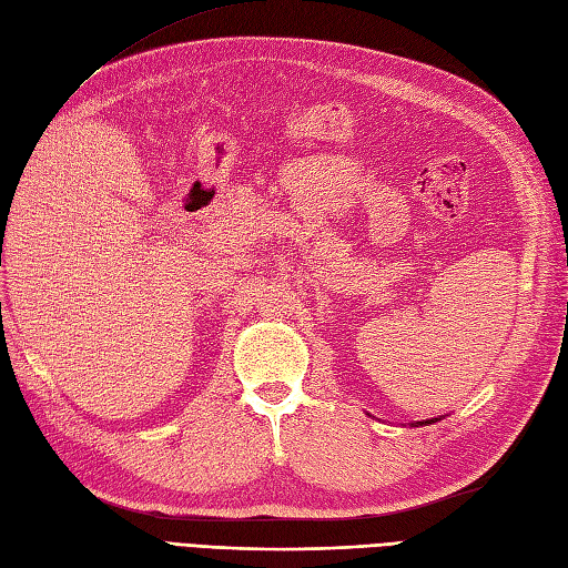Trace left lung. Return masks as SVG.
Masks as SVG:
<instances>
[{
	"label": "left lung",
	"instance_id": "8db88e82",
	"mask_svg": "<svg viewBox=\"0 0 568 568\" xmlns=\"http://www.w3.org/2000/svg\"><path fill=\"white\" fill-rule=\"evenodd\" d=\"M432 423H434V419H432ZM427 425H429V423H427Z\"/></svg>",
	"mask_w": 568,
	"mask_h": 568
}]
</instances>
